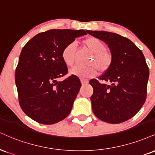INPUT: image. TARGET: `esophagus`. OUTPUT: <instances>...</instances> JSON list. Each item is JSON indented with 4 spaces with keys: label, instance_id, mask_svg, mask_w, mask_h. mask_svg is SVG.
<instances>
[{
    "label": "esophagus",
    "instance_id": "1",
    "mask_svg": "<svg viewBox=\"0 0 155 155\" xmlns=\"http://www.w3.org/2000/svg\"><path fill=\"white\" fill-rule=\"evenodd\" d=\"M89 81L87 79H81V83L82 84H88Z\"/></svg>",
    "mask_w": 155,
    "mask_h": 155
}]
</instances>
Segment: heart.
<instances>
[{
  "instance_id": "heart-1",
  "label": "heart",
  "mask_w": 155,
  "mask_h": 155,
  "mask_svg": "<svg viewBox=\"0 0 155 155\" xmlns=\"http://www.w3.org/2000/svg\"><path fill=\"white\" fill-rule=\"evenodd\" d=\"M83 44L91 53L92 57L89 61V66H76L71 68L70 73L81 79H89L99 72L105 73L113 64V57L109 50L105 49V45L95 37H89L83 40ZM62 59L68 66H73L76 59V46L74 42L68 44L62 50Z\"/></svg>"
}]
</instances>
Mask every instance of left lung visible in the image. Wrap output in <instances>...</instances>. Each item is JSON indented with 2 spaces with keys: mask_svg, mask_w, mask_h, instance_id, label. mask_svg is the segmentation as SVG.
<instances>
[{
  "mask_svg": "<svg viewBox=\"0 0 155 155\" xmlns=\"http://www.w3.org/2000/svg\"><path fill=\"white\" fill-rule=\"evenodd\" d=\"M87 32L105 42L113 57V64L98 78L92 79L91 97L97 118L110 124H120L134 117L147 98L149 67L142 52L131 40L105 31Z\"/></svg>",
  "mask_w": 155,
  "mask_h": 155,
  "instance_id": "obj_1",
  "label": "left lung"
}]
</instances>
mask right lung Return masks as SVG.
Instances as JSON below:
<instances>
[{"instance_id":"right-lung-1","label":"right lung","mask_w":155,"mask_h":155,"mask_svg":"<svg viewBox=\"0 0 155 155\" xmlns=\"http://www.w3.org/2000/svg\"><path fill=\"white\" fill-rule=\"evenodd\" d=\"M84 30L50 29L31 38L22 48L15 71L20 107L37 123L53 124L66 118L81 87L79 78L68 74L61 53L65 46Z\"/></svg>"}]
</instances>
